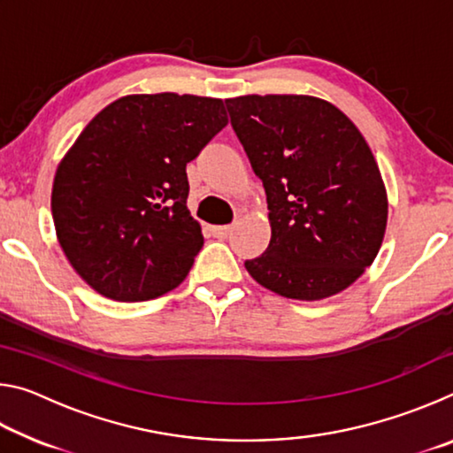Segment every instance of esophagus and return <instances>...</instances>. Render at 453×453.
<instances>
[{"mask_svg": "<svg viewBox=\"0 0 453 453\" xmlns=\"http://www.w3.org/2000/svg\"><path fill=\"white\" fill-rule=\"evenodd\" d=\"M232 226H213L211 227V235H216V237H221V240H224V237H227L229 234H232Z\"/></svg>", "mask_w": 453, "mask_h": 453, "instance_id": "esophagus-1", "label": "esophagus"}]
</instances>
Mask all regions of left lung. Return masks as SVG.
Wrapping results in <instances>:
<instances>
[{
	"label": "left lung",
	"instance_id": "obj_1",
	"mask_svg": "<svg viewBox=\"0 0 453 453\" xmlns=\"http://www.w3.org/2000/svg\"><path fill=\"white\" fill-rule=\"evenodd\" d=\"M226 105L270 210V245L245 270L289 300L349 288L373 264L388 224L386 186L364 135L313 96H240Z\"/></svg>",
	"mask_w": 453,
	"mask_h": 453
}]
</instances>
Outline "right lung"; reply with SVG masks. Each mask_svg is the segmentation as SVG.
Instances as JSON below:
<instances>
[{"mask_svg":"<svg viewBox=\"0 0 453 453\" xmlns=\"http://www.w3.org/2000/svg\"><path fill=\"white\" fill-rule=\"evenodd\" d=\"M226 126L221 99L172 91L119 97L89 121L51 189L58 242L89 288L145 302L186 280L203 245L186 165Z\"/></svg>","mask_w":453,"mask_h":453,"instance_id":"right-lung-1","label":"right lung"}]
</instances>
